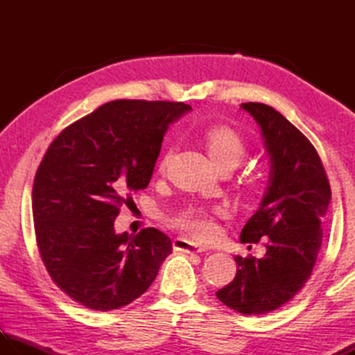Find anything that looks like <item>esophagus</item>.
Instances as JSON below:
<instances>
[{"label": "esophagus", "instance_id": "esophagus-1", "mask_svg": "<svg viewBox=\"0 0 355 355\" xmlns=\"http://www.w3.org/2000/svg\"><path fill=\"white\" fill-rule=\"evenodd\" d=\"M173 248L180 252H184V253H200V252L207 250L206 245H200V244L192 243V241H187L184 238L173 239Z\"/></svg>", "mask_w": 355, "mask_h": 355}]
</instances>
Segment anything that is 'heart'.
<instances>
[{"instance_id":"b5f03b06","label":"heart","mask_w":355,"mask_h":355,"mask_svg":"<svg viewBox=\"0 0 355 355\" xmlns=\"http://www.w3.org/2000/svg\"><path fill=\"white\" fill-rule=\"evenodd\" d=\"M207 154L220 171H232L243 162L247 155V141L235 128L227 125H214L201 132ZM171 150H168L160 163L158 171L162 173L168 168ZM258 193V187L253 186L250 195ZM221 215V209H206L201 206H187L172 218L171 223L189 235L198 239H209L216 235V216Z\"/></svg>"}]
</instances>
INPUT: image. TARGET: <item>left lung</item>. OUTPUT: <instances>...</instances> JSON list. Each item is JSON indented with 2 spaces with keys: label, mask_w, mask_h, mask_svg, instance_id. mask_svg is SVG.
<instances>
[{
  "label": "left lung",
  "mask_w": 355,
  "mask_h": 355,
  "mask_svg": "<svg viewBox=\"0 0 355 355\" xmlns=\"http://www.w3.org/2000/svg\"><path fill=\"white\" fill-rule=\"evenodd\" d=\"M258 122L270 155V180L261 207L241 241H266L261 259L235 256L236 276L216 297L241 314H267L296 296L310 279L322 245L331 187L313 143L266 103L241 105Z\"/></svg>",
  "instance_id": "8db88e82"
}]
</instances>
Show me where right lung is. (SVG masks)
Here are the masks:
<instances>
[{"label":"right lung","instance_id":"obj_1","mask_svg":"<svg viewBox=\"0 0 355 355\" xmlns=\"http://www.w3.org/2000/svg\"><path fill=\"white\" fill-rule=\"evenodd\" d=\"M183 102L112 101L73 122L51 141L36 171L32 212L50 277L89 310H117L145 293L172 253L154 227L117 235L114 220L145 189L164 131Z\"/></svg>","mask_w":355,"mask_h":355}]
</instances>
